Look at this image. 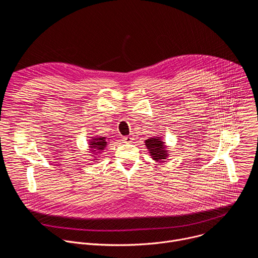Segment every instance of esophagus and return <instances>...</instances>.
<instances>
[{
  "label": "esophagus",
  "instance_id": "1",
  "mask_svg": "<svg viewBox=\"0 0 258 258\" xmlns=\"http://www.w3.org/2000/svg\"><path fill=\"white\" fill-rule=\"evenodd\" d=\"M122 141H124L125 143H132L134 141V137L133 136H125L122 138Z\"/></svg>",
  "mask_w": 258,
  "mask_h": 258
}]
</instances>
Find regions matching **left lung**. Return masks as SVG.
Listing matches in <instances>:
<instances>
[{
    "label": "left lung",
    "instance_id": "1",
    "mask_svg": "<svg viewBox=\"0 0 258 258\" xmlns=\"http://www.w3.org/2000/svg\"><path fill=\"white\" fill-rule=\"evenodd\" d=\"M145 143L147 146V149H149L154 160L160 161V160L166 158L167 153L164 150L163 142H161L159 138L158 139H154V138L147 139Z\"/></svg>",
    "mask_w": 258,
    "mask_h": 258
}]
</instances>
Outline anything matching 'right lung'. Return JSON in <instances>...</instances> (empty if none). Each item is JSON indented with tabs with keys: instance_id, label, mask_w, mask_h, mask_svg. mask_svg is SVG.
Returning <instances> with one entry per match:
<instances>
[{
	"instance_id": "obj_1",
	"label": "right lung",
	"mask_w": 258,
	"mask_h": 258,
	"mask_svg": "<svg viewBox=\"0 0 258 258\" xmlns=\"http://www.w3.org/2000/svg\"><path fill=\"white\" fill-rule=\"evenodd\" d=\"M107 142L105 141V138H98V139H94L91 141L90 143V147L94 150L92 152H95V153H98L96 152L97 151L100 152V150H103L105 148Z\"/></svg>"
}]
</instances>
